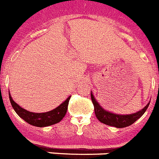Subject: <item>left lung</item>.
<instances>
[{"mask_svg": "<svg viewBox=\"0 0 159 159\" xmlns=\"http://www.w3.org/2000/svg\"><path fill=\"white\" fill-rule=\"evenodd\" d=\"M92 102L94 104V113L98 120L102 124H105L109 126H113L116 128H125L129 125H133V123L137 120L145 112L146 109L150 105V102L148 103L143 109L137 111L136 113H133L130 115H118L114 113L109 112L107 111L104 110L99 103L97 102V100L94 97L91 93Z\"/></svg>", "mask_w": 159, "mask_h": 159, "instance_id": "1", "label": "left lung"}]
</instances>
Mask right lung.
I'll list each match as a JSON object with an SVG mask.
<instances>
[{
	"label": "right lung",
	"mask_w": 159,
	"mask_h": 159,
	"mask_svg": "<svg viewBox=\"0 0 159 159\" xmlns=\"http://www.w3.org/2000/svg\"><path fill=\"white\" fill-rule=\"evenodd\" d=\"M9 95L11 105L14 110L15 111V112L28 124L39 128L47 127V126H50V125L59 123L65 117V114L67 112L68 105H69V99L71 97V96H69V98L65 100V102H62L60 106H58L53 110L49 111L48 112L34 113L21 107L18 103H16L13 100L11 94H9Z\"/></svg>",
	"instance_id": "1"
}]
</instances>
